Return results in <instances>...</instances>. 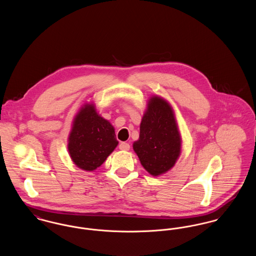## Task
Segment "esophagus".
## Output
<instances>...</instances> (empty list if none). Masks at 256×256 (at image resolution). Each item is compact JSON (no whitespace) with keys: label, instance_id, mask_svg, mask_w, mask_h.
Wrapping results in <instances>:
<instances>
[{"label":"esophagus","instance_id":"1","mask_svg":"<svg viewBox=\"0 0 256 256\" xmlns=\"http://www.w3.org/2000/svg\"><path fill=\"white\" fill-rule=\"evenodd\" d=\"M130 148V144H128V143H126V142H121L120 145H119V148L122 150H128Z\"/></svg>","mask_w":256,"mask_h":256}]
</instances>
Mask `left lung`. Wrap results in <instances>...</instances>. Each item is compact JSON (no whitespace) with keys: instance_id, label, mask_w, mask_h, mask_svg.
Masks as SVG:
<instances>
[{"instance_id":"left-lung-1","label":"left lung","mask_w":256,"mask_h":256,"mask_svg":"<svg viewBox=\"0 0 256 256\" xmlns=\"http://www.w3.org/2000/svg\"><path fill=\"white\" fill-rule=\"evenodd\" d=\"M134 150L152 176L170 170L180 156V136L172 110L163 98L152 97L148 102Z\"/></svg>"}]
</instances>
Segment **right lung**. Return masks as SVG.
Masks as SVG:
<instances>
[{
    "instance_id": "1",
    "label": "right lung",
    "mask_w": 256,
    "mask_h": 256,
    "mask_svg": "<svg viewBox=\"0 0 256 256\" xmlns=\"http://www.w3.org/2000/svg\"><path fill=\"white\" fill-rule=\"evenodd\" d=\"M118 145L114 128L98 115L94 106L82 108L74 121L68 150L74 163L80 169L100 167Z\"/></svg>"
}]
</instances>
